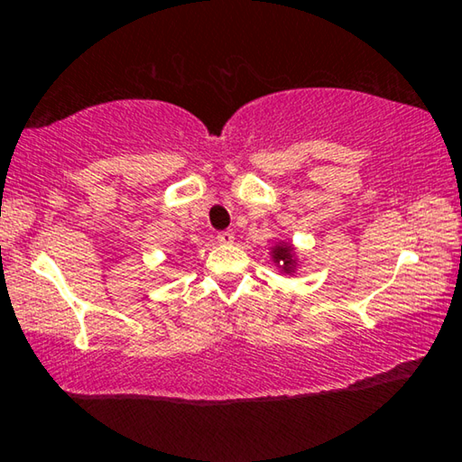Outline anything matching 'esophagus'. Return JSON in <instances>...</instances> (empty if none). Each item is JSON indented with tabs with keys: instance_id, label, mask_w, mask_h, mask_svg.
<instances>
[{
	"instance_id": "1",
	"label": "esophagus",
	"mask_w": 462,
	"mask_h": 462,
	"mask_svg": "<svg viewBox=\"0 0 462 462\" xmlns=\"http://www.w3.org/2000/svg\"><path fill=\"white\" fill-rule=\"evenodd\" d=\"M217 242H220V245H232V242H234V232L232 230L220 232V234H217Z\"/></svg>"
}]
</instances>
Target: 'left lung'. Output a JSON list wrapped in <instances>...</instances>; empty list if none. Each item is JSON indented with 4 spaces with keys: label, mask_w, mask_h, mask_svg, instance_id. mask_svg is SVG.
I'll list each match as a JSON object with an SVG mask.
<instances>
[{
    "label": "left lung",
    "mask_w": 462,
    "mask_h": 462,
    "mask_svg": "<svg viewBox=\"0 0 462 462\" xmlns=\"http://www.w3.org/2000/svg\"><path fill=\"white\" fill-rule=\"evenodd\" d=\"M271 259L285 275H293L297 271V253L291 242H277L271 248Z\"/></svg>",
    "instance_id": "obj_1"
}]
</instances>
